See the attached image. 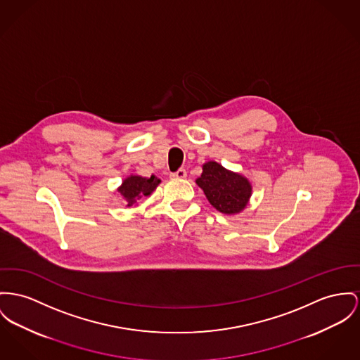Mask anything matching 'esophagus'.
<instances>
[{"label":"esophagus","mask_w":360,"mask_h":360,"mask_svg":"<svg viewBox=\"0 0 360 360\" xmlns=\"http://www.w3.org/2000/svg\"><path fill=\"white\" fill-rule=\"evenodd\" d=\"M187 177V172L186 169L180 168L174 173H170V179L173 180H180V179H186Z\"/></svg>","instance_id":"34e87169"}]
</instances>
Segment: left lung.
Listing matches in <instances>:
<instances>
[{
	"mask_svg": "<svg viewBox=\"0 0 360 360\" xmlns=\"http://www.w3.org/2000/svg\"><path fill=\"white\" fill-rule=\"evenodd\" d=\"M196 184L203 190L213 207L224 214H238L248 205L252 187L248 179L224 168L216 161L203 167Z\"/></svg>",
	"mask_w": 360,
	"mask_h": 360,
	"instance_id": "obj_1",
	"label": "left lung"
}]
</instances>
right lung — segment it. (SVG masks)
I'll return each instance as SVG.
<instances>
[{
    "mask_svg": "<svg viewBox=\"0 0 360 360\" xmlns=\"http://www.w3.org/2000/svg\"><path fill=\"white\" fill-rule=\"evenodd\" d=\"M160 183L161 180L154 174L151 177L131 174L122 181L117 191L120 192L121 196L125 199L127 207H134L143 199L144 196H148L154 191Z\"/></svg>",
    "mask_w": 360,
    "mask_h": 360,
    "instance_id": "1",
    "label": "right lung"
}]
</instances>
